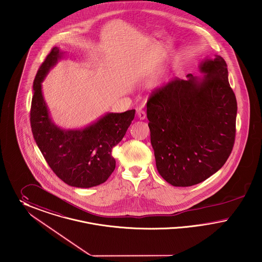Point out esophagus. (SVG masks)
<instances>
[{
	"label": "esophagus",
	"mask_w": 262,
	"mask_h": 262,
	"mask_svg": "<svg viewBox=\"0 0 262 262\" xmlns=\"http://www.w3.org/2000/svg\"><path fill=\"white\" fill-rule=\"evenodd\" d=\"M137 115L140 120H144L146 118V112L144 111H138Z\"/></svg>",
	"instance_id": "obj_1"
}]
</instances>
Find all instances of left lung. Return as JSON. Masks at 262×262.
Returning <instances> with one entry per match:
<instances>
[{
    "mask_svg": "<svg viewBox=\"0 0 262 262\" xmlns=\"http://www.w3.org/2000/svg\"><path fill=\"white\" fill-rule=\"evenodd\" d=\"M188 74L156 90L147 117L156 165L173 186H192L217 172L233 150L236 99L225 60L205 58Z\"/></svg>",
    "mask_w": 262,
    "mask_h": 262,
    "instance_id": "obj_1",
    "label": "left lung"
}]
</instances>
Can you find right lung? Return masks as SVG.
<instances>
[{
    "mask_svg": "<svg viewBox=\"0 0 262 262\" xmlns=\"http://www.w3.org/2000/svg\"><path fill=\"white\" fill-rule=\"evenodd\" d=\"M65 52L54 47L33 82L30 125L33 138L56 176L70 186L90 188L106 181L115 168L112 149L124 137L135 110L107 112L80 129H63L53 121L42 94V82Z\"/></svg>",
    "mask_w": 262,
    "mask_h": 262,
    "instance_id": "right-lung-1",
    "label": "right lung"
}]
</instances>
